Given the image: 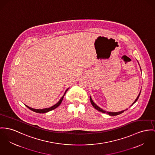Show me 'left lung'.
<instances>
[{"label": "left lung", "instance_id": "left-lung-1", "mask_svg": "<svg viewBox=\"0 0 155 155\" xmlns=\"http://www.w3.org/2000/svg\"><path fill=\"white\" fill-rule=\"evenodd\" d=\"M141 92V91H140ZM140 93H139V94L137 96V97L136 98V99L135 100V101L133 102V103L132 104V105L133 104H134L136 101H137V100H138V98H139V96H140ZM90 101H91V104L93 105V106L95 108L96 110H97L98 111H101V112H102V113H107L108 114V115H110V116H117V115H119L120 114H121L122 113H123L124 112V111H125V110H123V111H119V112H107V111H104V110H103V109H101L100 107H98V106H97L96 104H95V103L93 102V100H92V98H91V97H90ZM131 105V106H132ZM126 110H127V109H126Z\"/></svg>", "mask_w": 155, "mask_h": 155}]
</instances>
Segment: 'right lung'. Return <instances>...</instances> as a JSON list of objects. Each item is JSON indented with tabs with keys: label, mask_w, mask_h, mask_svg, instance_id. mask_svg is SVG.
Returning <instances> with one entry per match:
<instances>
[{
	"label": "right lung",
	"mask_w": 155,
	"mask_h": 155,
	"mask_svg": "<svg viewBox=\"0 0 155 155\" xmlns=\"http://www.w3.org/2000/svg\"><path fill=\"white\" fill-rule=\"evenodd\" d=\"M68 90V88L67 90H66V91H65L64 94L61 97V98L60 99V101H59L57 104H55V105H54V106H52V107H50L49 108H44V109H35V108H31V107H28V106H26V105H25V106L28 107L29 109H30L31 110H32V111H34V112H36V113H47V112L49 111H51V110H54L55 108H56L57 107H58L60 106V104H61V102H62V100H63V98H64V95L65 94V93H66V92Z\"/></svg>",
	"instance_id": "obj_1"
}]
</instances>
